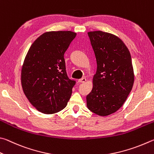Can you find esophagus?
<instances>
[{"mask_svg":"<svg viewBox=\"0 0 154 154\" xmlns=\"http://www.w3.org/2000/svg\"><path fill=\"white\" fill-rule=\"evenodd\" d=\"M86 81H87V79H86L85 78H82V79L79 80V82H80V83H84Z\"/></svg>","mask_w":154,"mask_h":154,"instance_id":"obj_1","label":"esophagus"}]
</instances>
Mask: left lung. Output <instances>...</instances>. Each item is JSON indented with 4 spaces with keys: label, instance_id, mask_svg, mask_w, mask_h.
Masks as SVG:
<instances>
[{
    "label": "left lung",
    "instance_id": "8db88e82",
    "mask_svg": "<svg viewBox=\"0 0 154 154\" xmlns=\"http://www.w3.org/2000/svg\"><path fill=\"white\" fill-rule=\"evenodd\" d=\"M97 61L93 87L87 96L88 109L101 116L113 114L125 103L134 83L131 53L115 35L88 32Z\"/></svg>",
    "mask_w": 154,
    "mask_h": 154
}]
</instances>
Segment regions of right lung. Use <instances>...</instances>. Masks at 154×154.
I'll use <instances>...</instances> for the list:
<instances>
[{
    "mask_svg": "<svg viewBox=\"0 0 154 154\" xmlns=\"http://www.w3.org/2000/svg\"><path fill=\"white\" fill-rule=\"evenodd\" d=\"M75 36L71 31L45 32L32 43L24 59L21 73L23 93L43 114L60 112L72 95L75 81L67 76L64 53Z\"/></svg>",
    "mask_w": 154,
    "mask_h": 154,
    "instance_id": "right-lung-1",
    "label": "right lung"
}]
</instances>
